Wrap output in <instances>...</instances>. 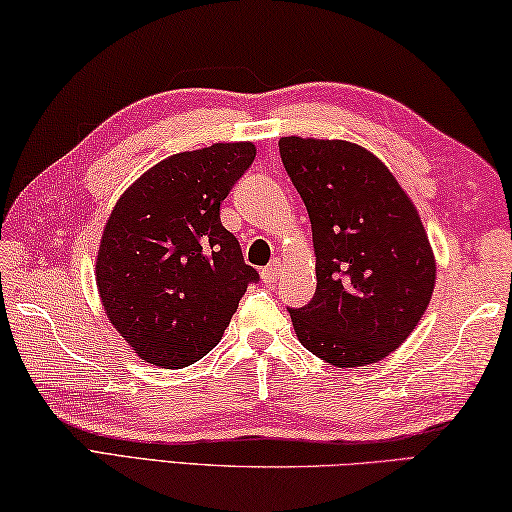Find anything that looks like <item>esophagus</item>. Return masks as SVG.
<instances>
[{
	"label": "esophagus",
	"mask_w": 512,
	"mask_h": 512,
	"mask_svg": "<svg viewBox=\"0 0 512 512\" xmlns=\"http://www.w3.org/2000/svg\"><path fill=\"white\" fill-rule=\"evenodd\" d=\"M280 275H282V264L275 262L273 264H268L266 268H262V280L266 282V284H273V282H277L280 280Z\"/></svg>",
	"instance_id": "obj_1"
}]
</instances>
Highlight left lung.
Masks as SVG:
<instances>
[{"mask_svg":"<svg viewBox=\"0 0 512 512\" xmlns=\"http://www.w3.org/2000/svg\"><path fill=\"white\" fill-rule=\"evenodd\" d=\"M309 212L313 300L288 309L297 340L336 367H365L407 340L432 300L436 259L412 199L374 152L329 138H280Z\"/></svg>","mask_w":512,"mask_h":512,"instance_id":"obj_1","label":"left lung"}]
</instances>
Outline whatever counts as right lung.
<instances>
[{
	"mask_svg": "<svg viewBox=\"0 0 512 512\" xmlns=\"http://www.w3.org/2000/svg\"><path fill=\"white\" fill-rule=\"evenodd\" d=\"M250 141L172 154L120 194L96 255L102 309L143 362L181 369L217 347L257 271L219 208Z\"/></svg>",
	"mask_w": 512,
	"mask_h": 512,
	"instance_id": "obj_1",
	"label": "right lung"
}]
</instances>
